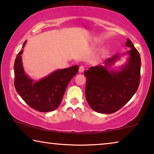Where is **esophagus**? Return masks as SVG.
<instances>
[{"label":"esophagus","instance_id":"34e87169","mask_svg":"<svg viewBox=\"0 0 154 154\" xmlns=\"http://www.w3.org/2000/svg\"><path fill=\"white\" fill-rule=\"evenodd\" d=\"M79 71V73H83V71H85V66H83V65H82V66H80Z\"/></svg>","mask_w":154,"mask_h":154}]
</instances>
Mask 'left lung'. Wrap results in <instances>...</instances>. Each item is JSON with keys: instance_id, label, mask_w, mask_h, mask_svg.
I'll return each instance as SVG.
<instances>
[{"instance_id": "1", "label": "left lung", "mask_w": 154, "mask_h": 154, "mask_svg": "<svg viewBox=\"0 0 154 154\" xmlns=\"http://www.w3.org/2000/svg\"><path fill=\"white\" fill-rule=\"evenodd\" d=\"M126 46L130 58L121 71H109L108 66L119 59L116 54L105 61L106 66L90 67L84 72L87 82L85 97L90 106L101 113H112L129 102L137 92L140 82L141 58L130 39Z\"/></svg>"}]
</instances>
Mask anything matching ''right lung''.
Returning <instances> with one entry per match:
<instances>
[{
	"mask_svg": "<svg viewBox=\"0 0 154 154\" xmlns=\"http://www.w3.org/2000/svg\"><path fill=\"white\" fill-rule=\"evenodd\" d=\"M25 43L23 45L24 47ZM20 51L14 61V84L17 93L29 106L40 112L55 110L62 102L68 84L79 71L75 65L60 69L38 82L29 79L23 69Z\"/></svg>",
	"mask_w": 154,
	"mask_h": 154,
	"instance_id": "right-lung-1",
	"label": "right lung"
}]
</instances>
